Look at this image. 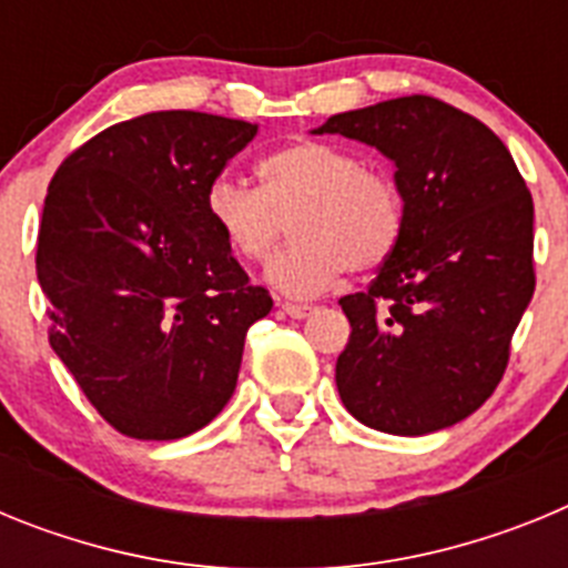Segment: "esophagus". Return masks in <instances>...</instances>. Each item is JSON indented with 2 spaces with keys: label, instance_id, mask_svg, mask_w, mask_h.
Returning <instances> with one entry per match:
<instances>
[{
  "label": "esophagus",
  "instance_id": "34e87169",
  "mask_svg": "<svg viewBox=\"0 0 568 568\" xmlns=\"http://www.w3.org/2000/svg\"><path fill=\"white\" fill-rule=\"evenodd\" d=\"M284 313L290 315V318H307V315H313V304H295V301H281L278 304Z\"/></svg>",
  "mask_w": 568,
  "mask_h": 568
}]
</instances>
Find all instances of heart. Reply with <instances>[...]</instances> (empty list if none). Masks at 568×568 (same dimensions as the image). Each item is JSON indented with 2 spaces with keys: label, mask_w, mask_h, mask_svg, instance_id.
Here are the masks:
<instances>
[{
  "label": "heart",
  "mask_w": 568,
  "mask_h": 568,
  "mask_svg": "<svg viewBox=\"0 0 568 568\" xmlns=\"http://www.w3.org/2000/svg\"><path fill=\"white\" fill-rule=\"evenodd\" d=\"M261 187L230 175L213 179L207 215L230 253L264 261L293 227L295 241L275 255L267 281L278 293L307 298L349 273H373L398 247L406 207L398 182L364 168L353 150L295 142L258 162Z\"/></svg>",
  "instance_id": "obj_1"
}]
</instances>
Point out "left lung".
<instances>
[{"mask_svg": "<svg viewBox=\"0 0 568 568\" xmlns=\"http://www.w3.org/2000/svg\"><path fill=\"white\" fill-rule=\"evenodd\" d=\"M395 164L406 222L366 293L338 301L349 341L335 364L344 406L389 435L469 418L504 378L535 293V207L509 150L484 122L433 97L329 115Z\"/></svg>", "mask_w": 568, "mask_h": 568, "instance_id": "obj_1", "label": "left lung"}]
</instances>
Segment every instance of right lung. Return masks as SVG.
Returning a JSON list of instances; mask_svg holds the SVG:
<instances>
[{"mask_svg":"<svg viewBox=\"0 0 568 568\" xmlns=\"http://www.w3.org/2000/svg\"><path fill=\"white\" fill-rule=\"evenodd\" d=\"M258 124L159 110L59 164L37 275L50 346L128 438L175 440L222 413L244 338L273 310L213 227L204 195Z\"/></svg>","mask_w":568,"mask_h":568,"instance_id":"obj_1","label":"right lung"}]
</instances>
